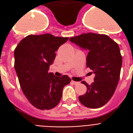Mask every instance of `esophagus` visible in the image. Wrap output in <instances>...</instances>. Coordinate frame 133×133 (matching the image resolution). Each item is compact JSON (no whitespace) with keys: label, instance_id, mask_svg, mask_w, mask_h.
I'll return each instance as SVG.
<instances>
[{"label":"esophagus","instance_id":"obj_1","mask_svg":"<svg viewBox=\"0 0 133 133\" xmlns=\"http://www.w3.org/2000/svg\"><path fill=\"white\" fill-rule=\"evenodd\" d=\"M72 83L73 84H75V85H79V82H77V81H72Z\"/></svg>","mask_w":133,"mask_h":133}]
</instances>
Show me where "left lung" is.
Segmentation results:
<instances>
[{
  "label": "left lung",
  "mask_w": 133,
  "mask_h": 133,
  "mask_svg": "<svg viewBox=\"0 0 133 133\" xmlns=\"http://www.w3.org/2000/svg\"><path fill=\"white\" fill-rule=\"evenodd\" d=\"M70 41L82 49L88 50L86 65L95 74L94 82L86 85L85 95L79 96L83 105L90 108L102 107L111 99L119 80L122 56L119 47L105 34H82Z\"/></svg>",
  "instance_id": "1"
}]
</instances>
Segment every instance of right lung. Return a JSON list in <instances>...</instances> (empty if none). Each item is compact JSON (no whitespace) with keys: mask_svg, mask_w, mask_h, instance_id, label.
Wrapping results in <instances>:
<instances>
[{"mask_svg":"<svg viewBox=\"0 0 133 133\" xmlns=\"http://www.w3.org/2000/svg\"><path fill=\"white\" fill-rule=\"evenodd\" d=\"M68 40V37L50 34L29 35L22 39L14 50V68L23 94L34 107L50 110L58 105L63 89L71 81L48 72L55 59V52Z\"/></svg>","mask_w":133,"mask_h":133,"instance_id":"obj_1","label":"right lung"}]
</instances>
